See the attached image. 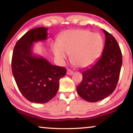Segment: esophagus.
<instances>
[{
	"instance_id": "1",
	"label": "esophagus",
	"mask_w": 133,
	"mask_h": 133,
	"mask_svg": "<svg viewBox=\"0 0 133 133\" xmlns=\"http://www.w3.org/2000/svg\"><path fill=\"white\" fill-rule=\"evenodd\" d=\"M73 74H74V72L72 71V70L70 69H68V70H67V74H68V75H72Z\"/></svg>"
}]
</instances>
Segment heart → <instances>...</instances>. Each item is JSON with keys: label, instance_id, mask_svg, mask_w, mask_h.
I'll use <instances>...</instances> for the list:
<instances>
[{"label": "heart", "instance_id": "heart-1", "mask_svg": "<svg viewBox=\"0 0 133 133\" xmlns=\"http://www.w3.org/2000/svg\"><path fill=\"white\" fill-rule=\"evenodd\" d=\"M103 47V39L98 33L83 29L69 30L52 44L56 58L63 61L70 55V60L79 68L89 66L96 61Z\"/></svg>", "mask_w": 133, "mask_h": 133}]
</instances>
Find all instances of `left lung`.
<instances>
[{
	"label": "left lung",
	"instance_id": "8db88e82",
	"mask_svg": "<svg viewBox=\"0 0 133 133\" xmlns=\"http://www.w3.org/2000/svg\"><path fill=\"white\" fill-rule=\"evenodd\" d=\"M103 31L106 38L102 55L93 65L83 70V80L77 88L79 96L89 102L102 100L114 92L122 64L117 42L112 35Z\"/></svg>",
	"mask_w": 133,
	"mask_h": 133
}]
</instances>
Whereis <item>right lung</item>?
Returning <instances> with one entry per match:
<instances>
[{
    "label": "right lung",
    "instance_id": "add662e5",
    "mask_svg": "<svg viewBox=\"0 0 133 133\" xmlns=\"http://www.w3.org/2000/svg\"><path fill=\"white\" fill-rule=\"evenodd\" d=\"M47 28L38 27L26 32L16 42L12 56V72L19 91L36 103H45L55 96L67 70L33 54L34 42L47 39Z\"/></svg>",
    "mask_w": 133,
    "mask_h": 133
}]
</instances>
